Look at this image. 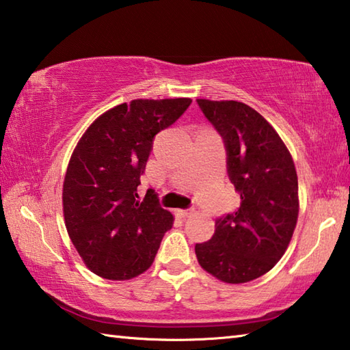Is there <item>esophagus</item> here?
Returning a JSON list of instances; mask_svg holds the SVG:
<instances>
[{
  "label": "esophagus",
  "mask_w": 350,
  "mask_h": 350,
  "mask_svg": "<svg viewBox=\"0 0 350 350\" xmlns=\"http://www.w3.org/2000/svg\"><path fill=\"white\" fill-rule=\"evenodd\" d=\"M176 214L179 215V217L185 219V217H189V215L193 214V211H191V209H176Z\"/></svg>",
  "instance_id": "1"
}]
</instances>
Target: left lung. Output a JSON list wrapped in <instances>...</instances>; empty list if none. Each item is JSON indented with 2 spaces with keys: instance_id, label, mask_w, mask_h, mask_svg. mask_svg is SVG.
Listing matches in <instances>:
<instances>
[{
  "instance_id": "1",
  "label": "left lung",
  "mask_w": 350,
  "mask_h": 350,
  "mask_svg": "<svg viewBox=\"0 0 350 350\" xmlns=\"http://www.w3.org/2000/svg\"><path fill=\"white\" fill-rule=\"evenodd\" d=\"M197 104L224 137L240 206L217 219L213 239L196 245V257L217 280L247 283L274 268L288 250L300 209L295 165L274 126L250 105Z\"/></svg>"
}]
</instances>
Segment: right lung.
<instances>
[{
    "label": "right lung",
    "mask_w": 350,
    "mask_h": 350,
    "mask_svg": "<svg viewBox=\"0 0 350 350\" xmlns=\"http://www.w3.org/2000/svg\"><path fill=\"white\" fill-rule=\"evenodd\" d=\"M191 99H135L93 120L76 145L62 185V211L82 262L107 280H130L154 262L174 217L137 187L153 139L174 124Z\"/></svg>",
    "instance_id": "add662e5"
}]
</instances>
